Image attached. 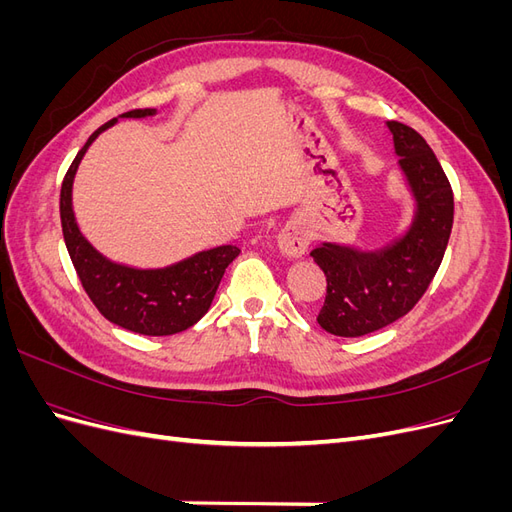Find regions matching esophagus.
<instances>
[{"label": "esophagus", "mask_w": 512, "mask_h": 512, "mask_svg": "<svg viewBox=\"0 0 512 512\" xmlns=\"http://www.w3.org/2000/svg\"><path fill=\"white\" fill-rule=\"evenodd\" d=\"M307 235L299 226H286L277 235V247H280V254L288 260H297L307 252Z\"/></svg>", "instance_id": "34e87169"}]
</instances>
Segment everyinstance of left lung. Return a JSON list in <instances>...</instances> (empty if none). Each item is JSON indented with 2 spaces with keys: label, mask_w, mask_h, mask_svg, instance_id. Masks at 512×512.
I'll return each instance as SVG.
<instances>
[{
  "label": "left lung",
  "mask_w": 512,
  "mask_h": 512,
  "mask_svg": "<svg viewBox=\"0 0 512 512\" xmlns=\"http://www.w3.org/2000/svg\"><path fill=\"white\" fill-rule=\"evenodd\" d=\"M401 177L412 196L410 224L378 247L322 241L309 254L327 275L320 327L361 337L406 316L423 297L444 258L453 228V190L425 138L399 121H386Z\"/></svg>",
  "instance_id": "left-lung-1"
}]
</instances>
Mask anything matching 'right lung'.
I'll list each match as a JSON object with an SVG mask.
<instances>
[{"instance_id": "1", "label": "right lung", "mask_w": 512, "mask_h": 512, "mask_svg": "<svg viewBox=\"0 0 512 512\" xmlns=\"http://www.w3.org/2000/svg\"><path fill=\"white\" fill-rule=\"evenodd\" d=\"M156 113V108H138L119 117L145 119ZM119 117L91 134L68 168L59 196L61 230L81 284L106 320L141 335H173L190 329L207 314L222 275L239 250L235 245H218L166 267H132L106 258L87 241L72 207L74 177L91 143L104 130L113 128Z\"/></svg>"}]
</instances>
